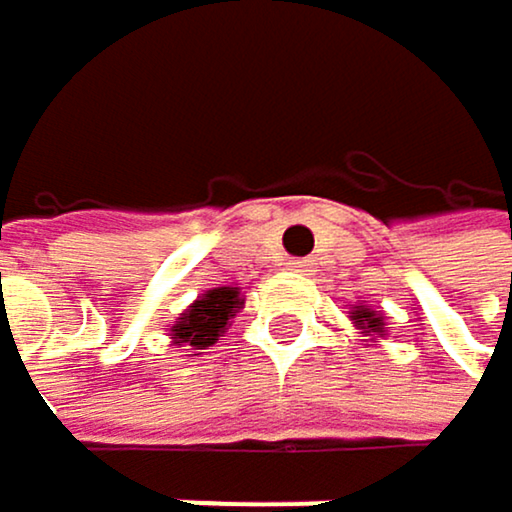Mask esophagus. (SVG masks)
Wrapping results in <instances>:
<instances>
[{"instance_id": "esophagus-1", "label": "esophagus", "mask_w": 512, "mask_h": 512, "mask_svg": "<svg viewBox=\"0 0 512 512\" xmlns=\"http://www.w3.org/2000/svg\"><path fill=\"white\" fill-rule=\"evenodd\" d=\"M287 271H296V275H306V271H309V262H306V259H290V262H287Z\"/></svg>"}]
</instances>
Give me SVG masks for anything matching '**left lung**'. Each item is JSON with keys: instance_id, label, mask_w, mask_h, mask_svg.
<instances>
[{"instance_id": "obj_1", "label": "left lung", "mask_w": 512, "mask_h": 512, "mask_svg": "<svg viewBox=\"0 0 512 512\" xmlns=\"http://www.w3.org/2000/svg\"><path fill=\"white\" fill-rule=\"evenodd\" d=\"M349 321H352V327L361 333V343L364 346H374V343H380L383 337H386V315L383 312H377V309H371V306H364V302H355V306L349 309Z\"/></svg>"}]
</instances>
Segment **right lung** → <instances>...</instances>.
Listing matches in <instances>:
<instances>
[{"instance_id":"right-lung-1","label":"right lung","mask_w":512,"mask_h":512,"mask_svg":"<svg viewBox=\"0 0 512 512\" xmlns=\"http://www.w3.org/2000/svg\"><path fill=\"white\" fill-rule=\"evenodd\" d=\"M241 309H244L241 287H213L200 293L191 306L172 321L166 337L175 349L185 346L188 352L200 355V349H210L219 343V337H225L231 318Z\"/></svg>"}]
</instances>
